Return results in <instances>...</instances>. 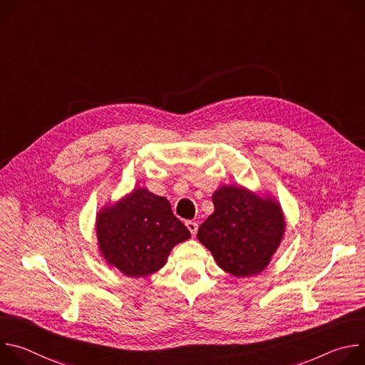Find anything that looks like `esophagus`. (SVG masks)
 <instances>
[{"instance_id": "1", "label": "esophagus", "mask_w": 365, "mask_h": 365, "mask_svg": "<svg viewBox=\"0 0 365 365\" xmlns=\"http://www.w3.org/2000/svg\"><path fill=\"white\" fill-rule=\"evenodd\" d=\"M186 227H187V230L190 231L192 235H196V232H197V224H196L195 221H187V222H186Z\"/></svg>"}]
</instances>
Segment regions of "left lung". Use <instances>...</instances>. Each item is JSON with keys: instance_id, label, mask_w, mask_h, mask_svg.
Returning <instances> with one entry per match:
<instances>
[{"instance_id": "left-lung-1", "label": "left lung", "mask_w": 365, "mask_h": 365, "mask_svg": "<svg viewBox=\"0 0 365 365\" xmlns=\"http://www.w3.org/2000/svg\"><path fill=\"white\" fill-rule=\"evenodd\" d=\"M212 202L215 211L199 227L197 240L224 272L235 277L262 273L284 234L280 205L234 185L220 187Z\"/></svg>"}]
</instances>
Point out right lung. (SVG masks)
Segmentation results:
<instances>
[{
	"label": "right lung",
	"mask_w": 365,
	"mask_h": 365,
	"mask_svg": "<svg viewBox=\"0 0 365 365\" xmlns=\"http://www.w3.org/2000/svg\"><path fill=\"white\" fill-rule=\"evenodd\" d=\"M96 237L108 264L128 277H145L160 270L172 248L190 232L166 197L140 187L98 212Z\"/></svg>",
	"instance_id": "obj_1"
}]
</instances>
